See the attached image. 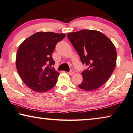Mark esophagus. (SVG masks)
Segmentation results:
<instances>
[{
  "label": "esophagus",
  "mask_w": 133,
  "mask_h": 133,
  "mask_svg": "<svg viewBox=\"0 0 133 133\" xmlns=\"http://www.w3.org/2000/svg\"><path fill=\"white\" fill-rule=\"evenodd\" d=\"M68 74L69 75H70V76H72V75H73V74L75 73V71L74 70H70V72H68Z\"/></svg>",
  "instance_id": "obj_1"
}]
</instances>
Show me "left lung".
<instances>
[{"label":"left lung","instance_id":"left-lung-1","mask_svg":"<svg viewBox=\"0 0 133 133\" xmlns=\"http://www.w3.org/2000/svg\"><path fill=\"white\" fill-rule=\"evenodd\" d=\"M83 64V81L78 87L85 91L100 88L111 77L116 65L117 52L113 43L102 32L82 30L67 34Z\"/></svg>","mask_w":133,"mask_h":133}]
</instances>
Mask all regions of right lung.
<instances>
[{
  "instance_id": "1",
  "label": "right lung",
  "mask_w": 133,
  "mask_h": 133,
  "mask_svg": "<svg viewBox=\"0 0 133 133\" xmlns=\"http://www.w3.org/2000/svg\"><path fill=\"white\" fill-rule=\"evenodd\" d=\"M66 34L53 32H37L20 45L16 65L25 85L36 92H46L56 85L59 73L52 68L51 54L57 42Z\"/></svg>"
}]
</instances>
